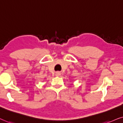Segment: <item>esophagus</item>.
<instances>
[{
    "label": "esophagus",
    "instance_id": "obj_1",
    "mask_svg": "<svg viewBox=\"0 0 123 123\" xmlns=\"http://www.w3.org/2000/svg\"><path fill=\"white\" fill-rule=\"evenodd\" d=\"M56 74L57 76H59V75L61 74V73H60V72L57 71V72H56V74Z\"/></svg>",
    "mask_w": 123,
    "mask_h": 123
}]
</instances>
